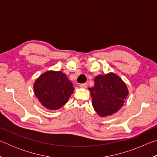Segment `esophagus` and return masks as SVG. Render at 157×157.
<instances>
[{
  "label": "esophagus",
  "mask_w": 157,
  "mask_h": 157,
  "mask_svg": "<svg viewBox=\"0 0 157 157\" xmlns=\"http://www.w3.org/2000/svg\"><path fill=\"white\" fill-rule=\"evenodd\" d=\"M87 86V84L86 83H84V84H79V87L82 89H85Z\"/></svg>",
  "instance_id": "esophagus-1"
}]
</instances>
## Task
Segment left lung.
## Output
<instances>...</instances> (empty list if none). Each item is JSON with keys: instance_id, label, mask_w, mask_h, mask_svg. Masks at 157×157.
<instances>
[{"instance_id": "8db88e82", "label": "left lung", "mask_w": 157, "mask_h": 157, "mask_svg": "<svg viewBox=\"0 0 157 157\" xmlns=\"http://www.w3.org/2000/svg\"><path fill=\"white\" fill-rule=\"evenodd\" d=\"M94 87L89 88L92 105L100 117L113 115L123 107L128 96L127 85L114 73L98 75Z\"/></svg>"}]
</instances>
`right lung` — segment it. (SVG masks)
<instances>
[{"instance_id":"1","label":"right lung","mask_w":157,"mask_h":157,"mask_svg":"<svg viewBox=\"0 0 157 157\" xmlns=\"http://www.w3.org/2000/svg\"><path fill=\"white\" fill-rule=\"evenodd\" d=\"M34 92L41 104L48 109L57 110L67 103L75 89L62 71H48L34 82Z\"/></svg>"}]
</instances>
